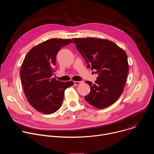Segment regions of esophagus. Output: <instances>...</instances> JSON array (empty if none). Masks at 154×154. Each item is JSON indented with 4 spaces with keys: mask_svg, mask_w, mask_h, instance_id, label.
I'll list each match as a JSON object with an SVG mask.
<instances>
[{
    "mask_svg": "<svg viewBox=\"0 0 154 154\" xmlns=\"http://www.w3.org/2000/svg\"><path fill=\"white\" fill-rule=\"evenodd\" d=\"M83 82H80V81H75L74 82V84L75 86H78V85H80Z\"/></svg>",
    "mask_w": 154,
    "mask_h": 154,
    "instance_id": "obj_1",
    "label": "esophagus"
}]
</instances>
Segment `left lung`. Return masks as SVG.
Listing matches in <instances>:
<instances>
[{
  "label": "left lung",
  "mask_w": 154,
  "mask_h": 154,
  "mask_svg": "<svg viewBox=\"0 0 154 154\" xmlns=\"http://www.w3.org/2000/svg\"><path fill=\"white\" fill-rule=\"evenodd\" d=\"M87 67L96 69L97 80L93 84L86 81L91 88L85 97L93 106L105 108L113 104L124 91L128 72L126 52L113 42L96 38H72Z\"/></svg>",
  "instance_id": "left-lung-1"
}]
</instances>
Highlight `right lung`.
<instances>
[{
	"label": "right lung",
	"mask_w": 154,
	"mask_h": 154,
	"mask_svg": "<svg viewBox=\"0 0 154 154\" xmlns=\"http://www.w3.org/2000/svg\"><path fill=\"white\" fill-rule=\"evenodd\" d=\"M72 42L70 39L52 38L35 46L26 55L20 68V79L29 103L37 111L50 115L61 107L67 88L72 81L61 82L52 76L56 56L61 48Z\"/></svg>",
	"instance_id": "1"
}]
</instances>
